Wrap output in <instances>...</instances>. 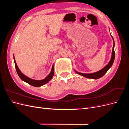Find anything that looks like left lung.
<instances>
[{
	"instance_id": "left-lung-1",
	"label": "left lung",
	"mask_w": 129,
	"mask_h": 129,
	"mask_svg": "<svg viewBox=\"0 0 129 129\" xmlns=\"http://www.w3.org/2000/svg\"><path fill=\"white\" fill-rule=\"evenodd\" d=\"M113 41H114V46H113V48H112V55H111V58L110 61H109V62L108 63V64L104 67L103 69H102L100 71L95 72V73H90V74H84V73H80L76 71H75V72L78 74L79 75H81L82 76H83L86 78H88V79H98L101 78V77H102L104 74L107 72V71L110 68L113 63H114V61L115 60V50H114V47H115V42H114V39L112 38Z\"/></svg>"
}]
</instances>
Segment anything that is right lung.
<instances>
[{"label":"right lung","mask_w":129,"mask_h":129,"mask_svg":"<svg viewBox=\"0 0 129 129\" xmlns=\"http://www.w3.org/2000/svg\"><path fill=\"white\" fill-rule=\"evenodd\" d=\"M13 58H14L15 69H16L17 74H18V75H19V77H20L22 81H24V82H25L31 85H32V86L36 87H39L42 86V85L45 84L47 83H48V82L52 79L53 76H54V66L53 65L51 72H50V73H49V75L44 80H36L30 79V78L25 76L24 74H22L21 73V72L20 71V69H19L18 66L16 63V62H15V58H14V56H13Z\"/></svg>","instance_id":"add662e5"}]
</instances>
